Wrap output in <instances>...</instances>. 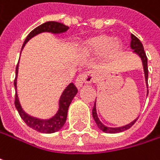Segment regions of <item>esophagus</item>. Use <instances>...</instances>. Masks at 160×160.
<instances>
[{
  "label": "esophagus",
  "mask_w": 160,
  "mask_h": 160,
  "mask_svg": "<svg viewBox=\"0 0 160 160\" xmlns=\"http://www.w3.org/2000/svg\"><path fill=\"white\" fill-rule=\"evenodd\" d=\"M93 80V76L91 72H86V73H83V74H80L78 76V78L76 79V86L78 89H80L85 83H91Z\"/></svg>",
  "instance_id": "34e87169"
}]
</instances>
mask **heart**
<instances>
[{
  "instance_id": "b5f03b06",
  "label": "heart",
  "mask_w": 160,
  "mask_h": 160,
  "mask_svg": "<svg viewBox=\"0 0 160 160\" xmlns=\"http://www.w3.org/2000/svg\"><path fill=\"white\" fill-rule=\"evenodd\" d=\"M83 50L88 53L97 54L105 51L107 57L113 58L121 51L122 44L118 40H111L107 34H98L86 39L82 43Z\"/></svg>"
}]
</instances>
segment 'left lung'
<instances>
[{
  "instance_id": "8db88e82",
  "label": "left lung",
  "mask_w": 160,
  "mask_h": 160,
  "mask_svg": "<svg viewBox=\"0 0 160 160\" xmlns=\"http://www.w3.org/2000/svg\"><path fill=\"white\" fill-rule=\"evenodd\" d=\"M131 48L133 50V52L136 53L142 60V63H143V68H144V79H145V83H146V88H147V94L148 95V84H147V79H148V68H147V57H146V54L144 52V46L142 44V42H140V40L135 37L133 34H131ZM92 118L97 125V127L103 131L104 132H107V133H118V132H124L128 129H130L134 123L135 121L137 120V118H135L134 120H132V122H130L129 124L127 125H124V126H121V127H108L106 125H104L101 120L99 119L98 116H97V112H96V99H95V102H94V106H93V108H92Z\"/></svg>"
}]
</instances>
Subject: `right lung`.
<instances>
[{"instance_id": "obj_1", "label": "right lung", "mask_w": 160, "mask_h": 160, "mask_svg": "<svg viewBox=\"0 0 160 160\" xmlns=\"http://www.w3.org/2000/svg\"><path fill=\"white\" fill-rule=\"evenodd\" d=\"M68 29V26H65L62 23L59 22H54V21H48L45 22L42 25H40L39 27H37L36 28H34L26 38L24 44L22 46V49L25 47L26 43L32 39L33 37H35L36 35L42 33V32H51L52 34H61L66 32ZM17 74H18V64L16 66V80L14 82L15 88H16V101H15V105H16V109L19 113L21 118L25 121V123L32 128L33 130L40 132L42 133H52L55 132H58L61 128H63V126L66 123L67 120V117H68V108L73 100V98L75 97V95L78 92V89L76 88V86L73 83H69L67 88L63 91L60 98H59V102H58V110L54 114V116H52L50 118L46 119H42V118H35L32 117L30 115H28V113L24 111V109L22 108L19 99H18V95H17V90H16V79H17Z\"/></svg>"}]
</instances>
